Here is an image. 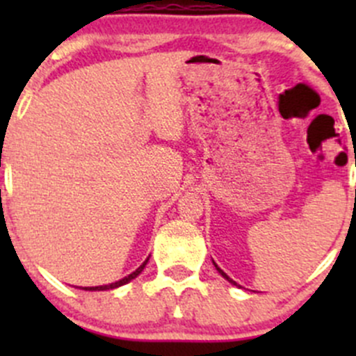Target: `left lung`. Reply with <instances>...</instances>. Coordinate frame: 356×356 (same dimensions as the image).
I'll return each mask as SVG.
<instances>
[{
	"label": "left lung",
	"mask_w": 356,
	"mask_h": 356,
	"mask_svg": "<svg viewBox=\"0 0 356 356\" xmlns=\"http://www.w3.org/2000/svg\"><path fill=\"white\" fill-rule=\"evenodd\" d=\"M213 265H215V268H217V270H218V274H220V275H222V277H224V279H227V281H229V282H232V284H236V282H234V281H232V279H231V277H229V275H227V274H225V272H224V270H222V268H218V265H217V264H215V261H213ZM236 286H238V284H236Z\"/></svg>",
	"instance_id": "1"
}]
</instances>
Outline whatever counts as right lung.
I'll use <instances>...</instances> for the list:
<instances>
[{
	"label": "right lung",
	"instance_id": "add662e5",
	"mask_svg": "<svg viewBox=\"0 0 356 356\" xmlns=\"http://www.w3.org/2000/svg\"><path fill=\"white\" fill-rule=\"evenodd\" d=\"M148 264V260L145 261V264L141 265V267L139 268H136L134 272H132V274H129L127 277H124V279H120V281H117V282H111V284H106V286H96V288H82V289H86V291H106V289H113V288H118V286H124V284H127L129 281H132V279H136L138 277L139 274H141L143 272V268H145V265Z\"/></svg>",
	"mask_w": 356,
	"mask_h": 356
}]
</instances>
